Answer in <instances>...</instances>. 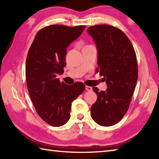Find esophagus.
<instances>
[{"instance_id": "obj_1", "label": "esophagus", "mask_w": 159, "mask_h": 159, "mask_svg": "<svg viewBox=\"0 0 159 159\" xmlns=\"http://www.w3.org/2000/svg\"><path fill=\"white\" fill-rule=\"evenodd\" d=\"M85 89L87 91H92V87H89V86H86L85 87Z\"/></svg>"}]
</instances>
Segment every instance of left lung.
Listing matches in <instances>:
<instances>
[{
    "instance_id": "obj_1",
    "label": "left lung",
    "mask_w": 159,
    "mask_h": 159,
    "mask_svg": "<svg viewBox=\"0 0 159 159\" xmlns=\"http://www.w3.org/2000/svg\"><path fill=\"white\" fill-rule=\"evenodd\" d=\"M87 32L96 45V72L104 76L108 87L100 92L93 87L98 98L91 107V116L100 126H111L119 122L129 108L138 79L136 53L126 34L113 26L95 25Z\"/></svg>"
}]
</instances>
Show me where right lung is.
Masks as SVG:
<instances>
[{"label":"right lung","instance_id":"add662e5","mask_svg":"<svg viewBox=\"0 0 159 159\" xmlns=\"http://www.w3.org/2000/svg\"><path fill=\"white\" fill-rule=\"evenodd\" d=\"M85 26L50 25L37 33L26 57L27 88L37 113L50 126L59 127L70 118L71 105L85 89L83 83H61L67 48L81 35Z\"/></svg>","mask_w":159,"mask_h":159}]
</instances>
